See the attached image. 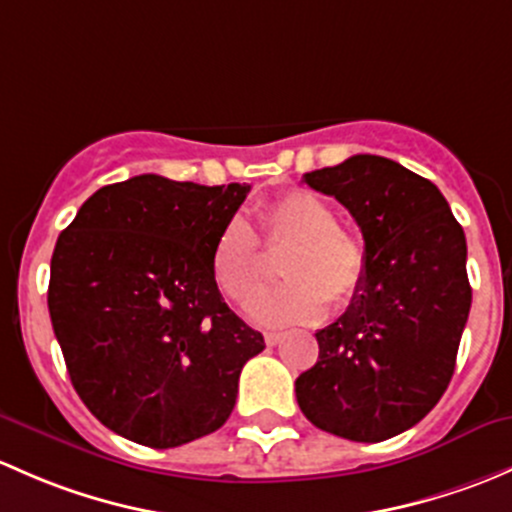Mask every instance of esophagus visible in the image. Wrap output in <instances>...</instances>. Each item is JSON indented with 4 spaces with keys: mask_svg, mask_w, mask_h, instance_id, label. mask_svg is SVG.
Segmentation results:
<instances>
[{
    "mask_svg": "<svg viewBox=\"0 0 512 512\" xmlns=\"http://www.w3.org/2000/svg\"><path fill=\"white\" fill-rule=\"evenodd\" d=\"M283 340V333H266V345H278Z\"/></svg>",
    "mask_w": 512,
    "mask_h": 512,
    "instance_id": "obj_1",
    "label": "esophagus"
}]
</instances>
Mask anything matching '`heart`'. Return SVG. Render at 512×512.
<instances>
[{"instance_id": "heart-1", "label": "heart", "mask_w": 512, "mask_h": 512, "mask_svg": "<svg viewBox=\"0 0 512 512\" xmlns=\"http://www.w3.org/2000/svg\"><path fill=\"white\" fill-rule=\"evenodd\" d=\"M261 236L271 249L288 247L281 273L288 278L273 291L251 300L249 315L261 325L315 323L328 300L345 308L357 298L367 278V251L357 236L337 226V214L325 199L305 189H291L261 207ZM209 268L219 291L246 303L261 291V246L254 226L231 217L219 229L209 254Z\"/></svg>"}]
</instances>
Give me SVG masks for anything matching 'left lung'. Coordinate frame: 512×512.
<instances>
[{
    "instance_id": "left-lung-1",
    "label": "left lung",
    "mask_w": 512,
    "mask_h": 512,
    "mask_svg": "<svg viewBox=\"0 0 512 512\" xmlns=\"http://www.w3.org/2000/svg\"><path fill=\"white\" fill-rule=\"evenodd\" d=\"M362 229L367 278L350 308L318 330L320 355L295 379L310 424L350 441L419 424L451 382L471 310L466 236L434 182L379 155L303 175Z\"/></svg>"
}]
</instances>
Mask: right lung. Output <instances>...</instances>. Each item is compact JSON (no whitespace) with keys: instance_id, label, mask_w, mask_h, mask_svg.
Listing matches in <instances>:
<instances>
[{"instance_id":"1","label":"right lung","mask_w":512,"mask_h":512,"mask_svg":"<svg viewBox=\"0 0 512 512\" xmlns=\"http://www.w3.org/2000/svg\"><path fill=\"white\" fill-rule=\"evenodd\" d=\"M249 189L130 177L88 197L56 241L49 313L73 389L135 444L175 449L217 431L241 367L266 347L209 268Z\"/></svg>"}]
</instances>
